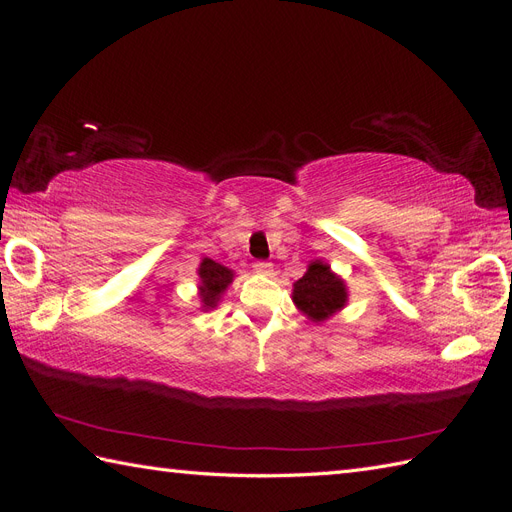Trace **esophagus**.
Listing matches in <instances>:
<instances>
[{
  "label": "esophagus",
  "instance_id": "34e87169",
  "mask_svg": "<svg viewBox=\"0 0 512 512\" xmlns=\"http://www.w3.org/2000/svg\"><path fill=\"white\" fill-rule=\"evenodd\" d=\"M254 271L260 273V275H271L273 273V265L267 260H256L254 262Z\"/></svg>",
  "mask_w": 512,
  "mask_h": 512
}]
</instances>
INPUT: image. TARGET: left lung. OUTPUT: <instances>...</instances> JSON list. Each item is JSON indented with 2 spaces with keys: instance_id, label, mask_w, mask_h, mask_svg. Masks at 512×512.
Wrapping results in <instances>:
<instances>
[{
  "instance_id": "1",
  "label": "left lung",
  "mask_w": 512,
  "mask_h": 512,
  "mask_svg": "<svg viewBox=\"0 0 512 512\" xmlns=\"http://www.w3.org/2000/svg\"><path fill=\"white\" fill-rule=\"evenodd\" d=\"M292 299L309 320L322 322L344 307L346 286L327 265L312 262L307 273L294 284Z\"/></svg>"
}]
</instances>
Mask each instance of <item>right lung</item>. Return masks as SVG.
<instances>
[{
    "label": "right lung",
    "mask_w": 512,
    "mask_h": 512,
    "mask_svg": "<svg viewBox=\"0 0 512 512\" xmlns=\"http://www.w3.org/2000/svg\"><path fill=\"white\" fill-rule=\"evenodd\" d=\"M198 275H200V282H203L200 284V299H203L205 307H215L218 305L220 294L232 282V271L218 265V262L211 258H205L200 262Z\"/></svg>",
    "instance_id": "1"
}]
</instances>
